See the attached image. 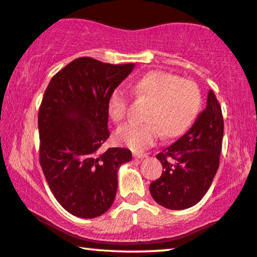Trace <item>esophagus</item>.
I'll list each match as a JSON object with an SVG mask.
<instances>
[{
    "label": "esophagus",
    "instance_id": "1",
    "mask_svg": "<svg viewBox=\"0 0 257 257\" xmlns=\"http://www.w3.org/2000/svg\"><path fill=\"white\" fill-rule=\"evenodd\" d=\"M148 155L147 154H142V153H134V157H136V159H138V160H144V159H146V157H147Z\"/></svg>",
    "mask_w": 257,
    "mask_h": 257
}]
</instances>
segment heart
<instances>
[{"mask_svg": "<svg viewBox=\"0 0 257 257\" xmlns=\"http://www.w3.org/2000/svg\"><path fill=\"white\" fill-rule=\"evenodd\" d=\"M134 94L153 100L147 124L127 123L117 130L118 141L132 151L142 152L156 145L164 133L173 138L191 126L201 104L200 88L192 79L178 78L164 71H153L131 85ZM130 96L123 87L110 94L108 112L112 120L120 121L127 113Z\"/></svg>", "mask_w": 257, "mask_h": 257, "instance_id": "1", "label": "heart"}]
</instances>
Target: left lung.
<instances>
[{
    "label": "left lung",
    "mask_w": 257,
    "mask_h": 257,
    "mask_svg": "<svg viewBox=\"0 0 257 257\" xmlns=\"http://www.w3.org/2000/svg\"><path fill=\"white\" fill-rule=\"evenodd\" d=\"M223 133L222 109L209 90L206 109L192 127L156 155L164 171L149 191L160 206L183 210L202 199L219 167Z\"/></svg>",
    "instance_id": "obj_1"
}]
</instances>
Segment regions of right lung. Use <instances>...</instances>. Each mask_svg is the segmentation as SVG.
<instances>
[{
  "mask_svg": "<svg viewBox=\"0 0 257 257\" xmlns=\"http://www.w3.org/2000/svg\"><path fill=\"white\" fill-rule=\"evenodd\" d=\"M133 68L79 57L51 78L42 97L40 164L54 196L73 216L103 215L115 200L118 169L132 159L128 149L102 153L101 146L110 136V94Z\"/></svg>",
  "mask_w": 257,
  "mask_h": 257,
  "instance_id": "1",
  "label": "right lung"
}]
</instances>
